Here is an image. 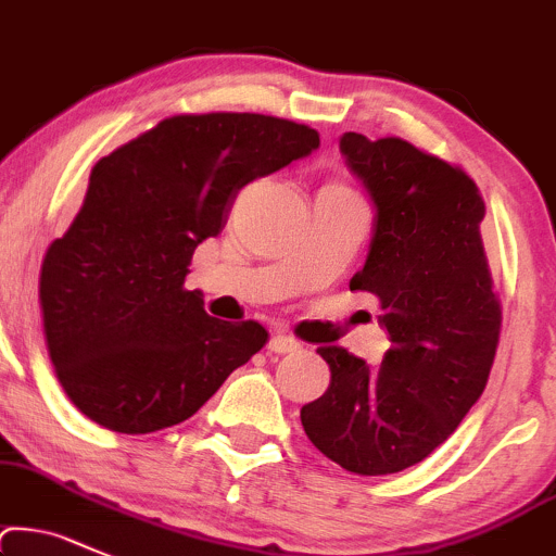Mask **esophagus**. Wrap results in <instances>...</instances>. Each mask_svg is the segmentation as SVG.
<instances>
[{
  "instance_id": "34e87169",
  "label": "esophagus",
  "mask_w": 556,
  "mask_h": 556,
  "mask_svg": "<svg viewBox=\"0 0 556 556\" xmlns=\"http://www.w3.org/2000/svg\"><path fill=\"white\" fill-rule=\"evenodd\" d=\"M300 348H302L300 339L286 337V333H278V337H273L270 344H267V350L278 352V355H289V352H296Z\"/></svg>"
}]
</instances>
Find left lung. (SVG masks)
Wrapping results in <instances>:
<instances>
[{
    "mask_svg": "<svg viewBox=\"0 0 556 556\" xmlns=\"http://www.w3.org/2000/svg\"><path fill=\"white\" fill-rule=\"evenodd\" d=\"M339 148L376 204L371 252L350 291L379 300L392 348L379 366L318 348L331 384L300 416L342 469L395 475L456 432L491 376L501 300L480 236L485 201L462 166L403 137L348 132Z\"/></svg>",
    "mask_w": 556,
    "mask_h": 556,
    "instance_id": "left-lung-1",
    "label": "left lung"
}]
</instances>
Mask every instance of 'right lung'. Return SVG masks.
Returning a JSON list of instances; mask_svg holds the SVG:
<instances>
[{
	"label": "right lung",
	"instance_id": "1",
	"mask_svg": "<svg viewBox=\"0 0 556 556\" xmlns=\"http://www.w3.org/2000/svg\"><path fill=\"white\" fill-rule=\"evenodd\" d=\"M318 146L289 118L180 113L92 166L39 273L47 352L87 419L124 434L180 424L265 348V326L206 315L185 276L243 185Z\"/></svg>",
	"mask_w": 556,
	"mask_h": 556
}]
</instances>
